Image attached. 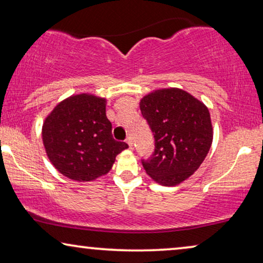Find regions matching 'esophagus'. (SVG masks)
Masks as SVG:
<instances>
[{
    "mask_svg": "<svg viewBox=\"0 0 263 263\" xmlns=\"http://www.w3.org/2000/svg\"><path fill=\"white\" fill-rule=\"evenodd\" d=\"M125 141H127V143L129 145V147H130V148H133V139H132V136H128V138H127V140H125Z\"/></svg>",
    "mask_w": 263,
    "mask_h": 263,
    "instance_id": "esophagus-1",
    "label": "esophagus"
}]
</instances>
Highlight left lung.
I'll list each match as a JSON object with an SVG mask.
<instances>
[{
    "label": "left lung",
    "instance_id": "obj_1",
    "mask_svg": "<svg viewBox=\"0 0 263 263\" xmlns=\"http://www.w3.org/2000/svg\"><path fill=\"white\" fill-rule=\"evenodd\" d=\"M140 110L154 135V152L142 160L146 174L161 185H177L189 178L213 141L207 106L181 88H163L140 100Z\"/></svg>",
    "mask_w": 263,
    "mask_h": 263
}]
</instances>
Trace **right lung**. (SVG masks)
<instances>
[{
    "mask_svg": "<svg viewBox=\"0 0 263 263\" xmlns=\"http://www.w3.org/2000/svg\"><path fill=\"white\" fill-rule=\"evenodd\" d=\"M111 130L106 99L81 93L53 107L43 123L42 138L57 171L73 181L91 182L106 175L117 154L128 148Z\"/></svg>",
    "mask_w": 263,
    "mask_h": 263,
    "instance_id": "right-lung-1",
    "label": "right lung"
}]
</instances>
